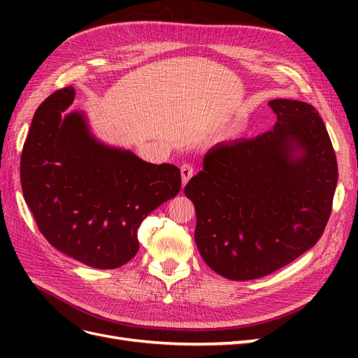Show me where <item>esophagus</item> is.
Returning a JSON list of instances; mask_svg holds the SVG:
<instances>
[{
  "instance_id": "34e87169",
  "label": "esophagus",
  "mask_w": 358,
  "mask_h": 358,
  "mask_svg": "<svg viewBox=\"0 0 358 358\" xmlns=\"http://www.w3.org/2000/svg\"><path fill=\"white\" fill-rule=\"evenodd\" d=\"M180 175H182V183L187 185L188 180L194 176V167L191 164H183L180 167Z\"/></svg>"
}]
</instances>
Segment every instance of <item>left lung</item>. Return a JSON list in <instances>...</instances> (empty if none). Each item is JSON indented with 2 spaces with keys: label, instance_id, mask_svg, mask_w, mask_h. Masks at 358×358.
<instances>
[{
  "label": "left lung",
  "instance_id": "1",
  "mask_svg": "<svg viewBox=\"0 0 358 358\" xmlns=\"http://www.w3.org/2000/svg\"><path fill=\"white\" fill-rule=\"evenodd\" d=\"M267 133L213 146L187 183L196 243L212 270L251 280L294 262L318 242L331 213L338 162L315 107L268 103Z\"/></svg>",
  "mask_w": 358,
  "mask_h": 358
}]
</instances>
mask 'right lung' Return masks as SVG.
<instances>
[{"label":"right lung","instance_id":"add662e5","mask_svg":"<svg viewBox=\"0 0 358 358\" xmlns=\"http://www.w3.org/2000/svg\"><path fill=\"white\" fill-rule=\"evenodd\" d=\"M74 94L73 86L53 92L32 117L20 157L24 199L58 251L116 268L137 254L146 216L178 196L180 170L96 140L83 113H64Z\"/></svg>","mask_w":358,"mask_h":358}]
</instances>
